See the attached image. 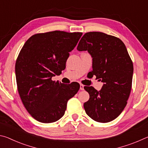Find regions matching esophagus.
I'll return each mask as SVG.
<instances>
[{
  "mask_svg": "<svg viewBox=\"0 0 148 148\" xmlns=\"http://www.w3.org/2000/svg\"><path fill=\"white\" fill-rule=\"evenodd\" d=\"M80 90H84V86L83 84H80Z\"/></svg>",
  "mask_w": 148,
  "mask_h": 148,
  "instance_id": "1",
  "label": "esophagus"
}]
</instances>
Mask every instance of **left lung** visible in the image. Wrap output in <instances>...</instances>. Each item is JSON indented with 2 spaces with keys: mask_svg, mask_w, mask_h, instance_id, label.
I'll list each match as a JSON object with an SVG mask.
<instances>
[{
  "mask_svg": "<svg viewBox=\"0 0 148 148\" xmlns=\"http://www.w3.org/2000/svg\"><path fill=\"white\" fill-rule=\"evenodd\" d=\"M77 49L91 54L92 75L104 83L99 91L84 87L89 94L85 111L95 121H113L126 106L132 87L133 64L125 45L116 36L89 32L82 36Z\"/></svg>",
  "mask_w": 148,
  "mask_h": 148,
  "instance_id": "obj_1",
  "label": "left lung"
}]
</instances>
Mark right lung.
I'll return each instance as SVG.
<instances>
[{
	"mask_svg": "<svg viewBox=\"0 0 148 148\" xmlns=\"http://www.w3.org/2000/svg\"><path fill=\"white\" fill-rule=\"evenodd\" d=\"M82 32L55 31L32 35L23 45L16 62L18 92L27 112L44 123L64 116L67 102L79 89L78 83L63 86L52 77L66 66Z\"/></svg>",
	"mask_w": 148,
	"mask_h": 148,
	"instance_id": "obj_1",
	"label": "right lung"
}]
</instances>
